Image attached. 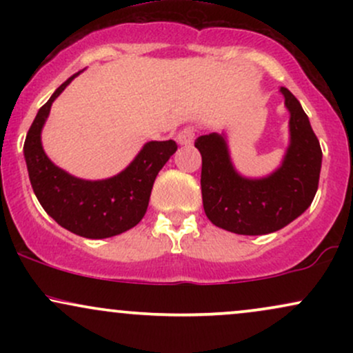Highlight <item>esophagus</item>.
<instances>
[{"mask_svg": "<svg viewBox=\"0 0 353 353\" xmlns=\"http://www.w3.org/2000/svg\"><path fill=\"white\" fill-rule=\"evenodd\" d=\"M194 137H196V131H194L192 128H185L179 132V136H177V141H179V143L184 144V145H190L194 143Z\"/></svg>", "mask_w": 353, "mask_h": 353, "instance_id": "esophagus-1", "label": "esophagus"}]
</instances>
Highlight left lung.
Masks as SVG:
<instances>
[{
  "label": "left lung",
  "mask_w": 353,
  "mask_h": 353,
  "mask_svg": "<svg viewBox=\"0 0 353 353\" xmlns=\"http://www.w3.org/2000/svg\"><path fill=\"white\" fill-rule=\"evenodd\" d=\"M281 92L290 112V144L282 165L270 176L247 179L237 174L222 134L199 136L194 143L202 156V204L217 228L242 236L270 234L290 224L314 201L322 149L297 98L287 88Z\"/></svg>",
  "instance_id": "left-lung-1"
}]
</instances>
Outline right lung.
I'll return each mask as SVG.
<instances>
[{"mask_svg": "<svg viewBox=\"0 0 353 353\" xmlns=\"http://www.w3.org/2000/svg\"><path fill=\"white\" fill-rule=\"evenodd\" d=\"M78 74L64 81L38 111L24 141V159L31 188L48 216L76 236L106 239L139 224L156 176L177 151V144L172 139L151 141L123 172L104 181L78 179L52 164L43 151L41 129L52 101Z\"/></svg>", "mask_w": 353, "mask_h": 353, "instance_id": "add662e5", "label": "right lung"}]
</instances>
